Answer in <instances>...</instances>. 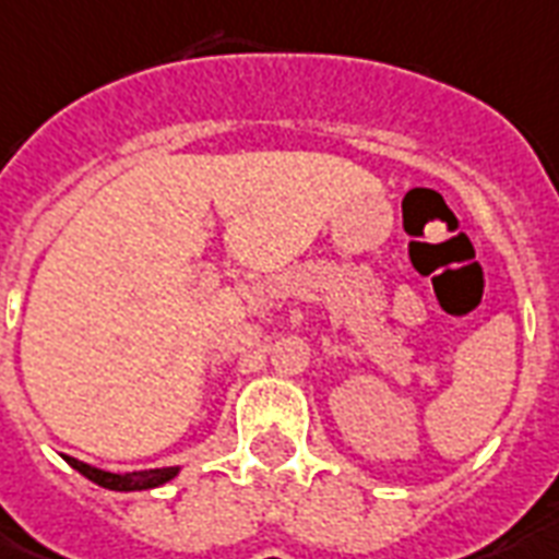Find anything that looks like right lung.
Listing matches in <instances>:
<instances>
[{"label": "right lung", "mask_w": 559, "mask_h": 559, "mask_svg": "<svg viewBox=\"0 0 559 559\" xmlns=\"http://www.w3.org/2000/svg\"><path fill=\"white\" fill-rule=\"evenodd\" d=\"M69 466L78 469V473L95 481L98 487H107V490H119V492H131V490H151V487H159V484L171 481L177 475V466H166V469H145V473H104V469H95L90 464H81L75 457H67Z\"/></svg>", "instance_id": "1"}]
</instances>
